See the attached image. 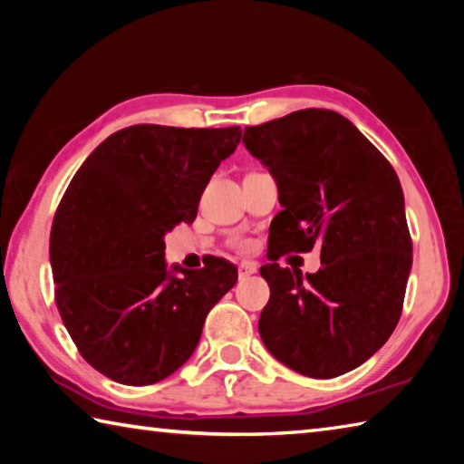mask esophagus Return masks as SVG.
<instances>
[{
  "label": "esophagus",
  "mask_w": 464,
  "mask_h": 464,
  "mask_svg": "<svg viewBox=\"0 0 464 464\" xmlns=\"http://www.w3.org/2000/svg\"><path fill=\"white\" fill-rule=\"evenodd\" d=\"M251 274H256V266L254 264H241L239 266V278H247Z\"/></svg>",
  "instance_id": "esophagus-1"
}]
</instances>
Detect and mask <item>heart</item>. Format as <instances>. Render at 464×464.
Instances as JSON below:
<instances>
[{
	"label": "heart",
	"instance_id": "1",
	"mask_svg": "<svg viewBox=\"0 0 464 464\" xmlns=\"http://www.w3.org/2000/svg\"><path fill=\"white\" fill-rule=\"evenodd\" d=\"M237 247H239L241 251H249V247H251V246H249V243H247V241H243V243H239V246H237Z\"/></svg>",
	"mask_w": 464,
	"mask_h": 464
}]
</instances>
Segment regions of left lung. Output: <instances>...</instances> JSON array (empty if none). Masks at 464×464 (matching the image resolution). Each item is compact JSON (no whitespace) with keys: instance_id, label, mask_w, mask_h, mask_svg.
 <instances>
[{"instance_id":"obj_1","label":"left lung","mask_w":464,"mask_h":464,"mask_svg":"<svg viewBox=\"0 0 464 464\" xmlns=\"http://www.w3.org/2000/svg\"><path fill=\"white\" fill-rule=\"evenodd\" d=\"M243 143L278 184L270 225V286L260 324L270 354L298 374L334 379L366 362L401 317L411 237L399 178L384 155L334 110L307 108L246 127ZM275 235H271V229ZM322 249L302 278L285 253Z\"/></svg>"}]
</instances>
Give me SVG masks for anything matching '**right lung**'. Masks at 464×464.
Listing matches in <instances>:
<instances>
[{
	"instance_id": "right-lung-1",
	"label": "right lung",
	"mask_w": 464,
	"mask_h": 464,
	"mask_svg": "<svg viewBox=\"0 0 464 464\" xmlns=\"http://www.w3.org/2000/svg\"><path fill=\"white\" fill-rule=\"evenodd\" d=\"M239 140V127L135 124L102 140L63 194L49 246L54 301L85 362L108 379L143 387L176 372L237 282L223 257L168 270L163 237L194 221Z\"/></svg>"
}]
</instances>
